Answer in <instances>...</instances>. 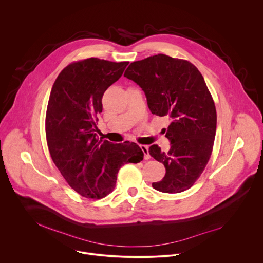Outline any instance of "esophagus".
Listing matches in <instances>:
<instances>
[{
    "instance_id": "esophagus-1",
    "label": "esophagus",
    "mask_w": 263,
    "mask_h": 263,
    "mask_svg": "<svg viewBox=\"0 0 263 263\" xmlns=\"http://www.w3.org/2000/svg\"><path fill=\"white\" fill-rule=\"evenodd\" d=\"M140 148H141V151L144 155V159H149V157H151V156H149V153H148V146L144 145V144H141Z\"/></svg>"
}]
</instances>
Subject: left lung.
<instances>
[{
    "label": "left lung",
    "instance_id": "left-lung-1",
    "mask_svg": "<svg viewBox=\"0 0 263 263\" xmlns=\"http://www.w3.org/2000/svg\"><path fill=\"white\" fill-rule=\"evenodd\" d=\"M124 76L140 86L153 115L171 122L164 129L168 151L148 147L166 171L152 186L167 194L191 189L208 163L216 131L215 105L202 73L190 61L158 54L132 62Z\"/></svg>",
    "mask_w": 263,
    "mask_h": 263
}]
</instances>
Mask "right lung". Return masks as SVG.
I'll return each instance as SVG.
<instances>
[{
  "instance_id": "1",
  "label": "right lung",
  "mask_w": 263,
  "mask_h": 263,
  "mask_svg": "<svg viewBox=\"0 0 263 263\" xmlns=\"http://www.w3.org/2000/svg\"><path fill=\"white\" fill-rule=\"evenodd\" d=\"M128 61L88 58L64 67L55 80L46 115V136L53 162L73 191L102 199L115 190L119 170L143 159L135 142L112 143L96 133L106 89Z\"/></svg>"
}]
</instances>
